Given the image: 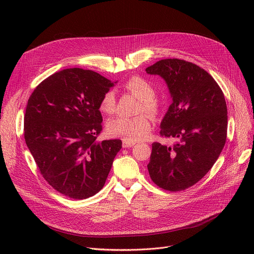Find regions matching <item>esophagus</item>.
I'll use <instances>...</instances> for the list:
<instances>
[{"mask_svg": "<svg viewBox=\"0 0 254 254\" xmlns=\"http://www.w3.org/2000/svg\"><path fill=\"white\" fill-rule=\"evenodd\" d=\"M132 145H135V143L134 142H128V141H123V147L124 148H129V147H131Z\"/></svg>", "mask_w": 254, "mask_h": 254, "instance_id": "esophagus-1", "label": "esophagus"}]
</instances>
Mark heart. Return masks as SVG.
I'll return each instance as SVG.
<instances>
[{
    "label": "heart",
    "instance_id": "1",
    "mask_svg": "<svg viewBox=\"0 0 254 254\" xmlns=\"http://www.w3.org/2000/svg\"><path fill=\"white\" fill-rule=\"evenodd\" d=\"M123 87L140 100L137 112L141 114L135 117H117L110 120L107 125V131L113 137H119L128 142L143 140L148 136L151 129V118L142 112L154 117L161 112V104L154 97V86L148 80L136 75L127 79ZM115 107L114 92L112 90L106 91L100 101V110L105 114H112L115 111Z\"/></svg>",
    "mask_w": 254,
    "mask_h": 254
}]
</instances>
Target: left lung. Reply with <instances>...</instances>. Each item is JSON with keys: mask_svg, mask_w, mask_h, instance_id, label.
<instances>
[{"mask_svg": "<svg viewBox=\"0 0 254 254\" xmlns=\"http://www.w3.org/2000/svg\"><path fill=\"white\" fill-rule=\"evenodd\" d=\"M145 71L166 80L173 103L159 134L178 140L174 145L152 143L149 175L163 190H184L207 174L224 147L228 109L223 92L207 71L190 62L166 59Z\"/></svg>", "mask_w": 254, "mask_h": 254, "instance_id": "obj_1", "label": "left lung"}]
</instances>
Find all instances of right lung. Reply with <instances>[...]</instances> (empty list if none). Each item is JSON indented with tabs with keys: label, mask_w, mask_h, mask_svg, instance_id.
<instances>
[{
	"label": "right lung",
	"mask_w": 254,
	"mask_h": 254,
	"mask_svg": "<svg viewBox=\"0 0 254 254\" xmlns=\"http://www.w3.org/2000/svg\"><path fill=\"white\" fill-rule=\"evenodd\" d=\"M113 83L80 68L50 75L32 92L24 114V140L43 178L75 199L99 192L122 140L97 142L103 129L100 101Z\"/></svg>",
	"instance_id": "right-lung-1"
}]
</instances>
